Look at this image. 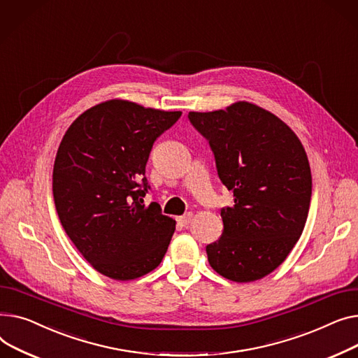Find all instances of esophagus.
Here are the masks:
<instances>
[{"label":"esophagus","instance_id":"34e87169","mask_svg":"<svg viewBox=\"0 0 358 358\" xmlns=\"http://www.w3.org/2000/svg\"><path fill=\"white\" fill-rule=\"evenodd\" d=\"M192 218H194V214H192V213H187V214L179 217L178 221H179V224H182V225H187L189 222L192 221Z\"/></svg>","mask_w":358,"mask_h":358}]
</instances>
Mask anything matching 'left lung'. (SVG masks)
Returning <instances> with one entry per match:
<instances>
[{"mask_svg":"<svg viewBox=\"0 0 358 358\" xmlns=\"http://www.w3.org/2000/svg\"><path fill=\"white\" fill-rule=\"evenodd\" d=\"M187 117L234 194V205L221 209V237L206 245L208 262L228 280H259L286 260L303 231L312 195L306 152L286 122L247 101Z\"/></svg>","mask_w":358,"mask_h":358,"instance_id":"left-lung-1","label":"left lung"}]
</instances>
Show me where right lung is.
<instances>
[{"label":"right lung","instance_id":"1","mask_svg":"<svg viewBox=\"0 0 358 358\" xmlns=\"http://www.w3.org/2000/svg\"><path fill=\"white\" fill-rule=\"evenodd\" d=\"M180 111L108 99L82 113L66 130L53 166V198L62 227L101 275L125 282L163 260L176 221L141 205L153 143Z\"/></svg>","mask_w":358,"mask_h":358}]
</instances>
